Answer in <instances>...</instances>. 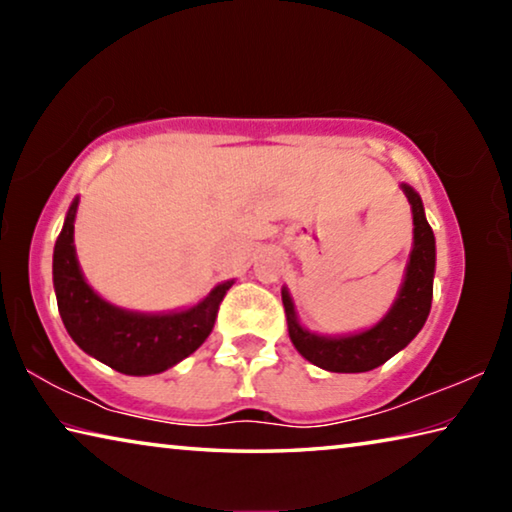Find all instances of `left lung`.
Returning a JSON list of instances; mask_svg holds the SVG:
<instances>
[{
    "label": "left lung",
    "mask_w": 512,
    "mask_h": 512,
    "mask_svg": "<svg viewBox=\"0 0 512 512\" xmlns=\"http://www.w3.org/2000/svg\"><path fill=\"white\" fill-rule=\"evenodd\" d=\"M413 210V250L406 264L400 296L375 327L348 336H320L300 325L287 289H282L287 311L289 336L296 350L314 366L329 372H368L404 350L420 332L429 316L433 298V271H436V239L424 216L420 196L402 185Z\"/></svg>",
    "instance_id": "8db88e82"
}]
</instances>
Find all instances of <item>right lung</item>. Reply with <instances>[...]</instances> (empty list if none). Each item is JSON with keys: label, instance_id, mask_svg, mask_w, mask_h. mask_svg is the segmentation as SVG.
Segmentation results:
<instances>
[{"label": "right lung", "instance_id": "1", "mask_svg": "<svg viewBox=\"0 0 512 512\" xmlns=\"http://www.w3.org/2000/svg\"><path fill=\"white\" fill-rule=\"evenodd\" d=\"M69 205L54 246V289L67 334L90 357L124 375H158L201 348L210 336L219 305L232 280L219 284L198 305L169 314H140L110 305L92 291L74 248V216Z\"/></svg>", "mask_w": 512, "mask_h": 512}]
</instances>
